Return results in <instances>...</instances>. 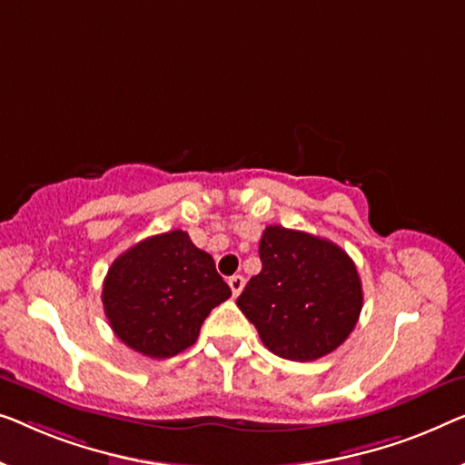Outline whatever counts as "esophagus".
I'll use <instances>...</instances> for the list:
<instances>
[{"instance_id":"34e87169","label":"esophagus","mask_w":465,"mask_h":465,"mask_svg":"<svg viewBox=\"0 0 465 465\" xmlns=\"http://www.w3.org/2000/svg\"><path fill=\"white\" fill-rule=\"evenodd\" d=\"M228 285H231V292H232V295L234 298H237V295L243 292V287H245V279L241 277V274H232L231 279H228Z\"/></svg>"}]
</instances>
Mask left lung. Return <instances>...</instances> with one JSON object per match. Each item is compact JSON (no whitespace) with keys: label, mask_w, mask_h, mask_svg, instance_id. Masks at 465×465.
I'll return each instance as SVG.
<instances>
[{"label":"left lung","mask_w":465,"mask_h":465,"mask_svg":"<svg viewBox=\"0 0 465 465\" xmlns=\"http://www.w3.org/2000/svg\"><path fill=\"white\" fill-rule=\"evenodd\" d=\"M260 260L237 306L264 346L304 362L344 344L362 308L361 277L344 249L274 224L262 232Z\"/></svg>","instance_id":"left-lung-1"}]
</instances>
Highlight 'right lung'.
<instances>
[{"label": "right lung", "instance_id": "right-lung-1", "mask_svg": "<svg viewBox=\"0 0 465 465\" xmlns=\"http://www.w3.org/2000/svg\"><path fill=\"white\" fill-rule=\"evenodd\" d=\"M231 287L210 253L184 231L140 241L106 272L103 304L117 338L151 359H170L193 346L201 325Z\"/></svg>", "mask_w": 465, "mask_h": 465}]
</instances>
